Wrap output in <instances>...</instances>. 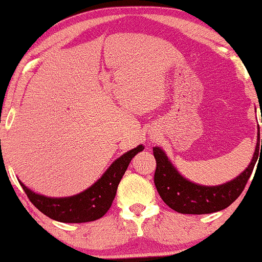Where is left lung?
I'll return each mask as SVG.
<instances>
[{"mask_svg": "<svg viewBox=\"0 0 262 262\" xmlns=\"http://www.w3.org/2000/svg\"><path fill=\"white\" fill-rule=\"evenodd\" d=\"M262 122V117H261ZM156 160V171L154 176L156 189L161 199L172 210L179 213L204 215L212 213L228 207L243 193L245 185L253 173L259 152H262V139L260 149V128L257 132V144L250 165L242 174L233 181L217 187H204L183 178L177 169L168 161L166 154L160 147H154Z\"/></svg>", "mask_w": 262, "mask_h": 262, "instance_id": "1", "label": "left lung"}]
</instances>
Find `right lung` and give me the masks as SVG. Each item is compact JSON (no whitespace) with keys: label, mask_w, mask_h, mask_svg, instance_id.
Segmentation results:
<instances>
[{"label":"right lung","mask_w":262,"mask_h":262,"mask_svg":"<svg viewBox=\"0 0 262 262\" xmlns=\"http://www.w3.org/2000/svg\"><path fill=\"white\" fill-rule=\"evenodd\" d=\"M143 150V145H139L135 149L125 152L110 166V168L95 184L74 196L47 198L35 194L25 187L23 183H19L34 206L50 219L66 223L95 221L110 210L115 200L119 182L127 171L129 162Z\"/></svg>","instance_id":"obj_1"}]
</instances>
